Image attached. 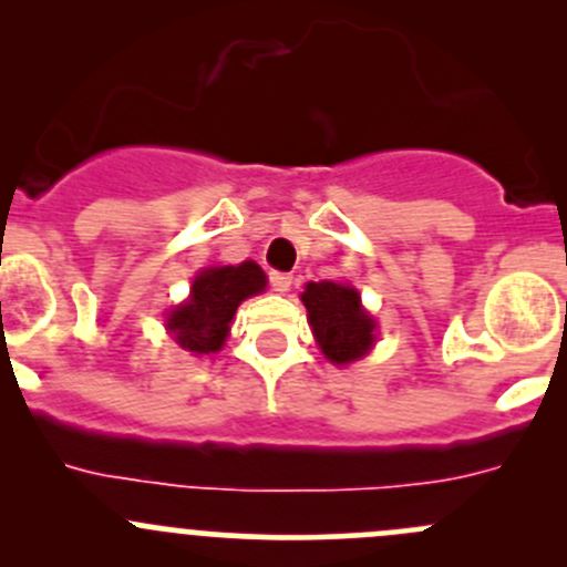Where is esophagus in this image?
Returning <instances> with one entry per match:
<instances>
[{"label": "esophagus", "mask_w": 567, "mask_h": 567, "mask_svg": "<svg viewBox=\"0 0 567 567\" xmlns=\"http://www.w3.org/2000/svg\"><path fill=\"white\" fill-rule=\"evenodd\" d=\"M268 279H271V288L277 290V293H285V290H290V282H293V277H290L288 271H271V274H268Z\"/></svg>", "instance_id": "esophagus-1"}]
</instances>
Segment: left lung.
I'll return each instance as SVG.
<instances>
[{
  "instance_id": "1",
  "label": "left lung",
  "mask_w": 567,
  "mask_h": 567,
  "mask_svg": "<svg viewBox=\"0 0 567 567\" xmlns=\"http://www.w3.org/2000/svg\"><path fill=\"white\" fill-rule=\"evenodd\" d=\"M301 301L310 312V326L326 359L348 364L370 351L375 342V320L362 310L357 290L337 282H310Z\"/></svg>"
}]
</instances>
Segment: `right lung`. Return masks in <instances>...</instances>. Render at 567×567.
Instances as JSON below:
<instances>
[{
    "mask_svg": "<svg viewBox=\"0 0 567 567\" xmlns=\"http://www.w3.org/2000/svg\"><path fill=\"white\" fill-rule=\"evenodd\" d=\"M266 288V274L257 262L208 268L192 285L186 305L173 310L167 329L177 346L192 353H216L230 331L238 305Z\"/></svg>",
    "mask_w": 567,
    "mask_h": 567,
    "instance_id": "1",
    "label": "right lung"
}]
</instances>
